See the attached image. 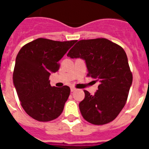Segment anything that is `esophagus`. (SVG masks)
Here are the masks:
<instances>
[{"label":"esophagus","instance_id":"obj_1","mask_svg":"<svg viewBox=\"0 0 149 149\" xmlns=\"http://www.w3.org/2000/svg\"><path fill=\"white\" fill-rule=\"evenodd\" d=\"M75 90H76V88L73 87V86L71 87V91H72V92H74V91H75Z\"/></svg>","mask_w":149,"mask_h":149}]
</instances>
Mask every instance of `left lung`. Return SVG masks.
<instances>
[{
	"label": "left lung",
	"mask_w": 149,
	"mask_h": 149,
	"mask_svg": "<svg viewBox=\"0 0 149 149\" xmlns=\"http://www.w3.org/2000/svg\"><path fill=\"white\" fill-rule=\"evenodd\" d=\"M71 58L85 60L87 76L100 82L95 95L84 90L79 104L84 119L95 125L113 121L126 104L133 75L125 51L104 38L78 41L68 51Z\"/></svg>",
	"instance_id": "1"
}]
</instances>
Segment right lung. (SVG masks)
Here are the masks:
<instances>
[{"label": "right lung", "instance_id": "add662e5", "mask_svg": "<svg viewBox=\"0 0 149 149\" xmlns=\"http://www.w3.org/2000/svg\"><path fill=\"white\" fill-rule=\"evenodd\" d=\"M76 42L39 38L24 45L18 53L13 83L21 105L35 120L49 122L62 113L70 88L51 86L49 77L59 70V60Z\"/></svg>", "mask_w": 149, "mask_h": 149}]
</instances>
